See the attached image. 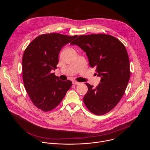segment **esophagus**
I'll return each mask as SVG.
<instances>
[{
    "instance_id": "esophagus-1",
    "label": "esophagus",
    "mask_w": 150,
    "mask_h": 150,
    "mask_svg": "<svg viewBox=\"0 0 150 150\" xmlns=\"http://www.w3.org/2000/svg\"><path fill=\"white\" fill-rule=\"evenodd\" d=\"M72 83H73L74 85H79V84L80 83L79 82H77V81H74L72 82Z\"/></svg>"
}]
</instances>
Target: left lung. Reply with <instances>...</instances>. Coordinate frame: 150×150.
<instances>
[{"instance_id": "left-lung-1", "label": "left lung", "mask_w": 150, "mask_h": 150, "mask_svg": "<svg viewBox=\"0 0 150 150\" xmlns=\"http://www.w3.org/2000/svg\"><path fill=\"white\" fill-rule=\"evenodd\" d=\"M71 44L86 53L91 67L101 76L96 88L88 83L83 100L97 115L112 110L123 96L130 78V63L125 46L116 38L104 34L79 35Z\"/></svg>"}]
</instances>
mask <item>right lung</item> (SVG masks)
Masks as SVG:
<instances>
[{
  "label": "right lung",
  "instance_id": "1",
  "mask_svg": "<svg viewBox=\"0 0 150 150\" xmlns=\"http://www.w3.org/2000/svg\"><path fill=\"white\" fill-rule=\"evenodd\" d=\"M76 36L42 34L34 39L24 51L22 61L24 87L34 105L42 111L56 108L72 86L71 81H61L51 71L57 68L62 48Z\"/></svg>",
  "mask_w": 150,
  "mask_h": 150
}]
</instances>
